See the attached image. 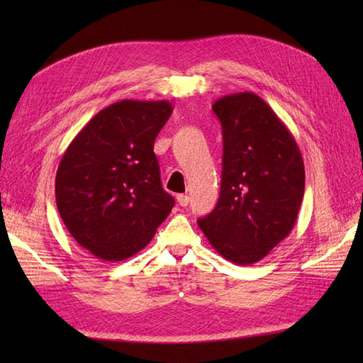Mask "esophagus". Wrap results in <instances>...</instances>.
I'll use <instances>...</instances> for the list:
<instances>
[{
  "mask_svg": "<svg viewBox=\"0 0 363 363\" xmlns=\"http://www.w3.org/2000/svg\"><path fill=\"white\" fill-rule=\"evenodd\" d=\"M176 199H177V203H179V206H182V207H186V206L189 204V196H187V195H184V194L177 195V196H176Z\"/></svg>",
  "mask_w": 363,
  "mask_h": 363,
  "instance_id": "esophagus-1",
  "label": "esophagus"
}]
</instances>
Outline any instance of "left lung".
Here are the masks:
<instances>
[{
	"label": "left lung",
	"instance_id": "obj_1",
	"mask_svg": "<svg viewBox=\"0 0 363 363\" xmlns=\"http://www.w3.org/2000/svg\"><path fill=\"white\" fill-rule=\"evenodd\" d=\"M223 129V173L215 209L198 220L212 248L237 265L264 259L296 223L304 162L289 128L251 91L213 103Z\"/></svg>",
	"mask_w": 363,
	"mask_h": 363
}]
</instances>
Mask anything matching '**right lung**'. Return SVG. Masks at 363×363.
Segmentation results:
<instances>
[{
	"mask_svg": "<svg viewBox=\"0 0 363 363\" xmlns=\"http://www.w3.org/2000/svg\"><path fill=\"white\" fill-rule=\"evenodd\" d=\"M173 106L121 99L99 111L68 145L56 203L68 233L95 257L118 262L143 250L174 206L162 189L154 140Z\"/></svg>",
	"mask_w": 363,
	"mask_h": 363,
	"instance_id": "obj_1",
	"label": "right lung"
}]
</instances>
